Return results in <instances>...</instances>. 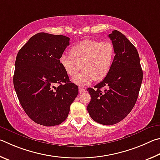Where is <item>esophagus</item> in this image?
I'll return each mask as SVG.
<instances>
[{"label": "esophagus", "instance_id": "esophagus-1", "mask_svg": "<svg viewBox=\"0 0 160 160\" xmlns=\"http://www.w3.org/2000/svg\"><path fill=\"white\" fill-rule=\"evenodd\" d=\"M78 91H79V93H83V92H85V88L83 87H79L78 88Z\"/></svg>", "mask_w": 160, "mask_h": 160}]
</instances>
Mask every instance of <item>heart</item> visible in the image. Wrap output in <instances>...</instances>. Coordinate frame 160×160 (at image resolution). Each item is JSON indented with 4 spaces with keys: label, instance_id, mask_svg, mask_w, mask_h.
Returning <instances> with one entry per match:
<instances>
[{
    "label": "heart",
    "instance_id": "obj_1",
    "mask_svg": "<svg viewBox=\"0 0 160 160\" xmlns=\"http://www.w3.org/2000/svg\"><path fill=\"white\" fill-rule=\"evenodd\" d=\"M115 51L110 42L84 40L70 49V54H63L60 64L67 74L77 85H86L93 80L101 81L107 77L113 66Z\"/></svg>",
    "mask_w": 160,
    "mask_h": 160
}]
</instances>
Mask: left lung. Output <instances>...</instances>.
I'll use <instances>...</instances> for the list:
<instances>
[{"instance_id":"left-lung-1","label":"left lung","mask_w":160,"mask_h":160,"mask_svg":"<svg viewBox=\"0 0 160 160\" xmlns=\"http://www.w3.org/2000/svg\"><path fill=\"white\" fill-rule=\"evenodd\" d=\"M115 51L111 71L101 82L88 88L87 110L95 122L113 125L124 119L135 105L142 81V70L136 47L117 30L109 34ZM105 87L102 92L101 88Z\"/></svg>"}]
</instances>
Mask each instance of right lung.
I'll return each mask as SVG.
<instances>
[{"instance_id":"obj_1","label":"right lung","mask_w":160,"mask_h":160,"mask_svg":"<svg viewBox=\"0 0 160 160\" xmlns=\"http://www.w3.org/2000/svg\"><path fill=\"white\" fill-rule=\"evenodd\" d=\"M69 45L67 36L38 33L17 55L14 87L24 112L38 124L51 127L62 123L78 95V86L71 83L60 64Z\"/></svg>"}]
</instances>
